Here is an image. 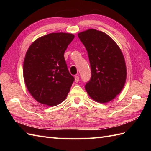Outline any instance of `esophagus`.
<instances>
[{
  "label": "esophagus",
  "instance_id": "34e87169",
  "mask_svg": "<svg viewBox=\"0 0 151 151\" xmlns=\"http://www.w3.org/2000/svg\"><path fill=\"white\" fill-rule=\"evenodd\" d=\"M75 82H79V76H75Z\"/></svg>",
  "mask_w": 151,
  "mask_h": 151
}]
</instances>
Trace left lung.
Listing matches in <instances>:
<instances>
[{
    "mask_svg": "<svg viewBox=\"0 0 151 151\" xmlns=\"http://www.w3.org/2000/svg\"><path fill=\"white\" fill-rule=\"evenodd\" d=\"M78 36L88 51L91 79L85 89L94 101L106 103L120 93L127 78L124 56L117 43L106 34L89 29Z\"/></svg>",
    "mask_w": 151,
    "mask_h": 151,
    "instance_id": "obj_1",
    "label": "left lung"
}]
</instances>
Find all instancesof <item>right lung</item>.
Instances as JSON below:
<instances>
[{
	"mask_svg": "<svg viewBox=\"0 0 151 151\" xmlns=\"http://www.w3.org/2000/svg\"><path fill=\"white\" fill-rule=\"evenodd\" d=\"M75 36L51 33L38 38L28 48L23 63L25 84L40 103L54 106L65 100L75 78L64 52Z\"/></svg>",
	"mask_w": 151,
	"mask_h": 151,
	"instance_id": "add662e5",
	"label": "right lung"
}]
</instances>
